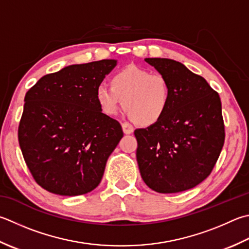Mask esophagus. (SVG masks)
<instances>
[{
    "label": "esophagus",
    "mask_w": 249,
    "mask_h": 249,
    "mask_svg": "<svg viewBox=\"0 0 249 249\" xmlns=\"http://www.w3.org/2000/svg\"><path fill=\"white\" fill-rule=\"evenodd\" d=\"M122 129H123V133L124 134H131V133H133V130H134L133 126H131L130 124H128V123H123V124H122Z\"/></svg>",
    "instance_id": "esophagus-1"
}]
</instances>
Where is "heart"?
I'll use <instances>...</instances> for the list:
<instances>
[{
	"label": "heart",
	"instance_id": "b5f03b06",
	"mask_svg": "<svg viewBox=\"0 0 249 249\" xmlns=\"http://www.w3.org/2000/svg\"><path fill=\"white\" fill-rule=\"evenodd\" d=\"M102 113L113 116L123 109L135 123L151 126L162 120L172 101L167 77L137 66H127L111 77V86L99 84L95 91Z\"/></svg>",
	"mask_w": 249,
	"mask_h": 249
}]
</instances>
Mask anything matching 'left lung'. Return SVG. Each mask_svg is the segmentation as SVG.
<instances>
[{
	"mask_svg": "<svg viewBox=\"0 0 249 249\" xmlns=\"http://www.w3.org/2000/svg\"><path fill=\"white\" fill-rule=\"evenodd\" d=\"M145 61L167 77L172 101L162 120L135 130L141 177L155 192L186 191L211 175L225 143L220 97L182 63L166 58Z\"/></svg>",
	"mask_w": 249,
	"mask_h": 249,
	"instance_id": "8db88e82",
	"label": "left lung"
}]
</instances>
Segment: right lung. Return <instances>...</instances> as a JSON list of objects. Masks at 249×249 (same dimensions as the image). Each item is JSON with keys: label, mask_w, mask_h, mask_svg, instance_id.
Returning <instances> with one entry per match:
<instances>
[{"label": "right lung", "mask_w": 249, "mask_h": 249, "mask_svg": "<svg viewBox=\"0 0 249 249\" xmlns=\"http://www.w3.org/2000/svg\"><path fill=\"white\" fill-rule=\"evenodd\" d=\"M116 61L72 65L41 77L24 97L18 141L33 179L48 192L82 196L98 187L123 137L95 91Z\"/></svg>", "instance_id": "right-lung-1"}]
</instances>
